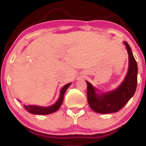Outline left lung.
<instances>
[{
    "label": "left lung",
    "instance_id": "left-lung-1",
    "mask_svg": "<svg viewBox=\"0 0 146 146\" xmlns=\"http://www.w3.org/2000/svg\"><path fill=\"white\" fill-rule=\"evenodd\" d=\"M124 44L129 55V70L125 80L117 90L98 95L96 89L86 81L88 104L94 111L101 114L117 112L134 95L137 86V64L131 47L126 42Z\"/></svg>",
    "mask_w": 146,
    "mask_h": 146
}]
</instances>
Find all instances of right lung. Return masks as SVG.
Segmentation results:
<instances>
[{
  "mask_svg": "<svg viewBox=\"0 0 146 146\" xmlns=\"http://www.w3.org/2000/svg\"><path fill=\"white\" fill-rule=\"evenodd\" d=\"M71 83L67 84L64 87L62 88L60 91V97L58 98V100H57L55 104L53 106H49V107H39V106H26L24 105V107L26 110L28 111V112L32 114H36V115H48L54 112H56L62 103V101L64 99V94H65L66 90L68 88L69 86H70Z\"/></svg>",
  "mask_w": 146,
  "mask_h": 146,
  "instance_id": "obj_1",
  "label": "right lung"
}]
</instances>
